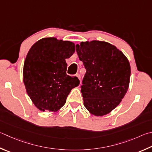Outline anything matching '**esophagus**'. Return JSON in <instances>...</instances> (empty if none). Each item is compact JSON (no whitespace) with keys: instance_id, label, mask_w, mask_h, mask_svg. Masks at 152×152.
I'll list each match as a JSON object with an SVG mask.
<instances>
[{"instance_id":"obj_1","label":"esophagus","mask_w":152,"mask_h":152,"mask_svg":"<svg viewBox=\"0 0 152 152\" xmlns=\"http://www.w3.org/2000/svg\"><path fill=\"white\" fill-rule=\"evenodd\" d=\"M76 76L78 77V79L80 80V78H81V76H80V74L79 73H77L76 74Z\"/></svg>"}]
</instances>
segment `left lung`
<instances>
[{
    "label": "left lung",
    "instance_id": "left-lung-1",
    "mask_svg": "<svg viewBox=\"0 0 152 152\" xmlns=\"http://www.w3.org/2000/svg\"><path fill=\"white\" fill-rule=\"evenodd\" d=\"M76 48L86 70L81 86L84 106L97 116L108 114L128 91L131 74L128 60L115 46L102 41L82 42Z\"/></svg>",
    "mask_w": 152,
    "mask_h": 152
}]
</instances>
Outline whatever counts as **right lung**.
Instances as JSON below:
<instances>
[{"label": "right lung", "mask_w": 152, "mask_h": 152, "mask_svg": "<svg viewBox=\"0 0 152 152\" xmlns=\"http://www.w3.org/2000/svg\"><path fill=\"white\" fill-rule=\"evenodd\" d=\"M74 52L73 42L45 38L36 42L27 54L23 81L29 97L41 111H58L71 90L80 84L76 76L66 74V59Z\"/></svg>", "instance_id": "1"}]
</instances>
